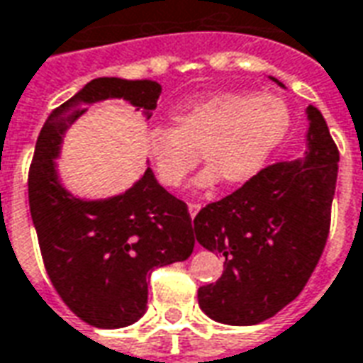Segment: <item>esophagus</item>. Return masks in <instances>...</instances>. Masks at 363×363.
Masks as SVG:
<instances>
[{
    "mask_svg": "<svg viewBox=\"0 0 363 363\" xmlns=\"http://www.w3.org/2000/svg\"><path fill=\"white\" fill-rule=\"evenodd\" d=\"M202 210V204H189L190 218H196V213Z\"/></svg>",
    "mask_w": 363,
    "mask_h": 363,
    "instance_id": "34e87169",
    "label": "esophagus"
}]
</instances>
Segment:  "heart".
<instances>
[{"instance_id":"heart-1","label":"heart","mask_w":363,"mask_h":363,"mask_svg":"<svg viewBox=\"0 0 363 363\" xmlns=\"http://www.w3.org/2000/svg\"><path fill=\"white\" fill-rule=\"evenodd\" d=\"M289 106L270 93H218L173 112V126L145 134L143 145L157 181L179 189L200 161V189L221 179L228 184L251 181L289 130Z\"/></svg>"}]
</instances>
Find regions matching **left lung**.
<instances>
[{
	"mask_svg": "<svg viewBox=\"0 0 363 363\" xmlns=\"http://www.w3.org/2000/svg\"><path fill=\"white\" fill-rule=\"evenodd\" d=\"M305 114L303 157L262 169L194 218V239L225 257L220 280L198 289L200 309L218 323L249 327L274 317L301 294L323 255L338 150L319 108L309 104Z\"/></svg>",
	"mask_w": 363,
	"mask_h": 363,
	"instance_id": "obj_1",
	"label": "left lung"
}]
</instances>
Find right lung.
<instances>
[{"label": "right lung", "instance_id": "add662e5", "mask_svg": "<svg viewBox=\"0 0 363 363\" xmlns=\"http://www.w3.org/2000/svg\"><path fill=\"white\" fill-rule=\"evenodd\" d=\"M161 85L96 77L44 122L28 171V206L44 267L72 311L99 328L128 327L147 309L151 270L186 260L194 235L186 204L169 194L150 165L124 192L82 198L62 182L66 132L87 106L126 101L150 120Z\"/></svg>", "mask_w": 363, "mask_h": 363}]
</instances>
